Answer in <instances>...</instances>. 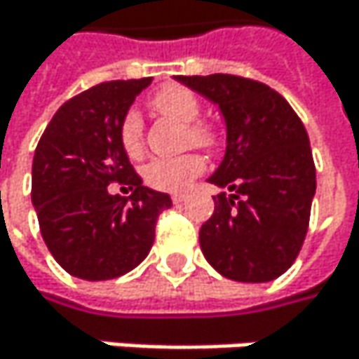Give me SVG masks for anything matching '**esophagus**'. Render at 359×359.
Returning <instances> with one entry per match:
<instances>
[{
    "label": "esophagus",
    "instance_id": "obj_1",
    "mask_svg": "<svg viewBox=\"0 0 359 359\" xmlns=\"http://www.w3.org/2000/svg\"><path fill=\"white\" fill-rule=\"evenodd\" d=\"M184 199H187L184 193H175V195H172V203H182Z\"/></svg>",
    "mask_w": 359,
    "mask_h": 359
}]
</instances>
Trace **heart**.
<instances>
[{"label":"heart","instance_id":"obj_1","mask_svg":"<svg viewBox=\"0 0 359 359\" xmlns=\"http://www.w3.org/2000/svg\"><path fill=\"white\" fill-rule=\"evenodd\" d=\"M149 104L158 114L180 124H187L184 145H197L203 149H212L216 145L214 130L197 120L201 114V106L193 91L179 85H166L151 97ZM118 137L124 154L130 160H139L143 156L145 151L143 122L137 111H128L122 118ZM203 166L205 162L199 154H182L177 158H156L143 166V180L158 191H180L197 175H201Z\"/></svg>","mask_w":359,"mask_h":359}]
</instances>
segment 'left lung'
I'll return each mask as SVG.
<instances>
[{"mask_svg":"<svg viewBox=\"0 0 359 359\" xmlns=\"http://www.w3.org/2000/svg\"><path fill=\"white\" fill-rule=\"evenodd\" d=\"M216 104L226 122V151L210 182L214 197L199 231L205 259L239 283H268L291 268L304 245L316 168L304 122L264 83L235 76H177Z\"/></svg>","mask_w":359,"mask_h":359,"instance_id":"obj_1","label":"left lung"}]
</instances>
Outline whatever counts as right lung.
<instances>
[{
	"label": "right lung",
	"mask_w": 359,
	"mask_h": 359,
	"mask_svg": "<svg viewBox=\"0 0 359 359\" xmlns=\"http://www.w3.org/2000/svg\"><path fill=\"white\" fill-rule=\"evenodd\" d=\"M147 79L95 85L57 109L33 158V205L55 262L83 280H109L139 266L154 245L168 193L143 187L120 145V122ZM109 182L130 198L109 196Z\"/></svg>",
	"instance_id": "1"
}]
</instances>
